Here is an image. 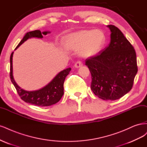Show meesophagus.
<instances>
[{
  "label": "esophagus",
  "mask_w": 147,
  "mask_h": 147,
  "mask_svg": "<svg viewBox=\"0 0 147 147\" xmlns=\"http://www.w3.org/2000/svg\"><path fill=\"white\" fill-rule=\"evenodd\" d=\"M82 65H83V63L81 62V61H78L77 62H76V63L74 64V67H75V68H78L81 67Z\"/></svg>",
  "instance_id": "esophagus-1"
}]
</instances>
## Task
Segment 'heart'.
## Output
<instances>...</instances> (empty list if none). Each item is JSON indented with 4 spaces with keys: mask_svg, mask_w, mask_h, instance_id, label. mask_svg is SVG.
Wrapping results in <instances>:
<instances>
[{
    "mask_svg": "<svg viewBox=\"0 0 147 147\" xmlns=\"http://www.w3.org/2000/svg\"><path fill=\"white\" fill-rule=\"evenodd\" d=\"M106 36L100 29L82 30L68 35L64 40V46L68 50L78 51L85 58L97 55L101 50Z\"/></svg>",
    "mask_w": 147,
    "mask_h": 147,
    "instance_id": "obj_1",
    "label": "heart"
}]
</instances>
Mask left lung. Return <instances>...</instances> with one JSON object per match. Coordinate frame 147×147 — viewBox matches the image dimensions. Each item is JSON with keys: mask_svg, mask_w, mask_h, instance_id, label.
<instances>
[{"mask_svg": "<svg viewBox=\"0 0 147 147\" xmlns=\"http://www.w3.org/2000/svg\"><path fill=\"white\" fill-rule=\"evenodd\" d=\"M108 46L87 59L86 65L92 75L91 89L104 100H116L128 93L137 73L136 53L121 30L113 25Z\"/></svg>", "mask_w": 147, "mask_h": 147, "instance_id": "obj_1", "label": "left lung"}]
</instances>
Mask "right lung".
I'll return each mask as SVG.
<instances>
[{
	"label": "right lung",
	"instance_id": "1",
	"mask_svg": "<svg viewBox=\"0 0 147 147\" xmlns=\"http://www.w3.org/2000/svg\"><path fill=\"white\" fill-rule=\"evenodd\" d=\"M50 32L45 31L41 32L39 30H36L27 32L23 37L22 40L18 44L15 50L19 46H20L24 42L30 38L35 37L38 38H42L43 34L45 35L49 34ZM13 53L10 55V77L11 81L15 87L17 92L24 101L31 104L36 106L45 107L49 106L59 102L63 95V84L65 79L67 75L69 73L71 68H68L61 71L57 74L55 78L47 84L46 86L35 91H26L21 88L16 83L13 76Z\"/></svg>",
	"mask_w": 147,
	"mask_h": 147
}]
</instances>
